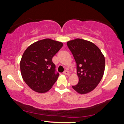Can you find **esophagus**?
I'll list each match as a JSON object with an SVG mask.
<instances>
[{
	"mask_svg": "<svg viewBox=\"0 0 124 124\" xmlns=\"http://www.w3.org/2000/svg\"><path fill=\"white\" fill-rule=\"evenodd\" d=\"M63 74H64V75H68V76H69V75H70V73H69V72H68V70L64 71Z\"/></svg>",
	"mask_w": 124,
	"mask_h": 124,
	"instance_id": "34e87169",
	"label": "esophagus"
}]
</instances>
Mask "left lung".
<instances>
[{
    "mask_svg": "<svg viewBox=\"0 0 124 124\" xmlns=\"http://www.w3.org/2000/svg\"><path fill=\"white\" fill-rule=\"evenodd\" d=\"M67 45L76 61L79 78L78 83L72 87L82 94L92 92L103 76L104 56L94 44L83 39L77 38L69 41Z\"/></svg>",
    "mask_w": 124,
    "mask_h": 124,
    "instance_id": "1",
    "label": "left lung"
}]
</instances>
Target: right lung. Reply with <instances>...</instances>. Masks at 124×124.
Here are the masks:
<instances>
[{
	"instance_id": "right-lung-1",
	"label": "right lung",
	"mask_w": 124,
	"mask_h": 124,
	"mask_svg": "<svg viewBox=\"0 0 124 124\" xmlns=\"http://www.w3.org/2000/svg\"><path fill=\"white\" fill-rule=\"evenodd\" d=\"M63 46L62 42L46 38L25 49L20 61L21 76L25 83L38 93H45L57 80L52 58Z\"/></svg>"
}]
</instances>
